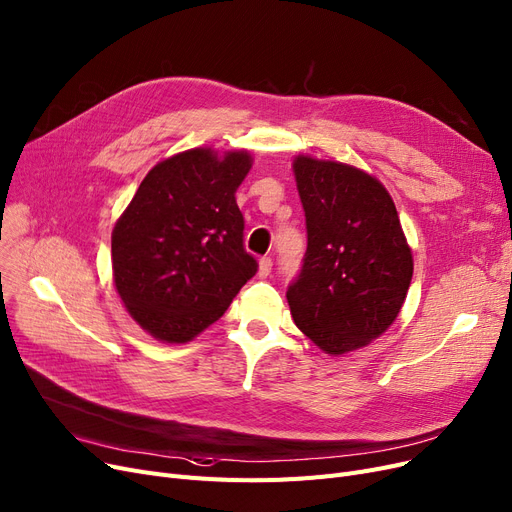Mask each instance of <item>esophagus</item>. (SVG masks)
<instances>
[{
	"label": "esophagus",
	"instance_id": "esophagus-1",
	"mask_svg": "<svg viewBox=\"0 0 512 512\" xmlns=\"http://www.w3.org/2000/svg\"><path fill=\"white\" fill-rule=\"evenodd\" d=\"M272 265H274V261L270 257H261L259 259V278H268L272 274Z\"/></svg>",
	"mask_w": 512,
	"mask_h": 512
}]
</instances>
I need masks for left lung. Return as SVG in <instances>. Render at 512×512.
I'll return each instance as SVG.
<instances>
[{"label":"left lung","mask_w":512,"mask_h":512,"mask_svg":"<svg viewBox=\"0 0 512 512\" xmlns=\"http://www.w3.org/2000/svg\"><path fill=\"white\" fill-rule=\"evenodd\" d=\"M307 251L286 291L299 330L322 351L368 345L393 324L412 280V251L385 186L362 169L297 157Z\"/></svg>","instance_id":"8db88e82"}]
</instances>
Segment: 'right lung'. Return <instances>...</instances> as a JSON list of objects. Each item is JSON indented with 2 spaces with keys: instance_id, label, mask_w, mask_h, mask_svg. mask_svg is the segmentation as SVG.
<instances>
[{
  "instance_id": "add662e5",
  "label": "right lung",
  "mask_w": 512,
  "mask_h": 512,
  "mask_svg": "<svg viewBox=\"0 0 512 512\" xmlns=\"http://www.w3.org/2000/svg\"><path fill=\"white\" fill-rule=\"evenodd\" d=\"M247 150L192 148L154 165L113 230V276L129 316L154 339L192 341L257 274L244 251L236 188Z\"/></svg>"
}]
</instances>
